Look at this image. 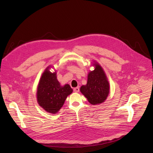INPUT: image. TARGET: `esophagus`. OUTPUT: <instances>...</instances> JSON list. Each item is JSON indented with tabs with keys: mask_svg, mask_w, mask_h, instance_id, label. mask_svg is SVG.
Instances as JSON below:
<instances>
[{
	"mask_svg": "<svg viewBox=\"0 0 153 153\" xmlns=\"http://www.w3.org/2000/svg\"><path fill=\"white\" fill-rule=\"evenodd\" d=\"M73 91H74V92H75V93H78L79 91V88L77 87H76V88H74V89H73Z\"/></svg>",
	"mask_w": 153,
	"mask_h": 153,
	"instance_id": "obj_1",
	"label": "esophagus"
}]
</instances>
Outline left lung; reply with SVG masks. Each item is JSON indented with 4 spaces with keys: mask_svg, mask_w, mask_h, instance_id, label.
<instances>
[{
    "mask_svg": "<svg viewBox=\"0 0 153 153\" xmlns=\"http://www.w3.org/2000/svg\"><path fill=\"white\" fill-rule=\"evenodd\" d=\"M94 70L87 75V82L81 86L80 91L93 105L100 104L105 102L110 93V85L102 66L93 61Z\"/></svg>",
    "mask_w": 153,
    "mask_h": 153,
    "instance_id": "left-lung-1",
    "label": "left lung"
}]
</instances>
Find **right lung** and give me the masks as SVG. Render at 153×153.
Returning <instances> with one entry per match:
<instances>
[{
	"label": "right lung",
	"instance_id": "obj_1",
	"mask_svg": "<svg viewBox=\"0 0 153 153\" xmlns=\"http://www.w3.org/2000/svg\"><path fill=\"white\" fill-rule=\"evenodd\" d=\"M49 66L42 73L37 88V102L48 113H57L63 107L73 89L70 85H62L57 79V73L51 72Z\"/></svg>",
	"mask_w": 153,
	"mask_h": 153
}]
</instances>
